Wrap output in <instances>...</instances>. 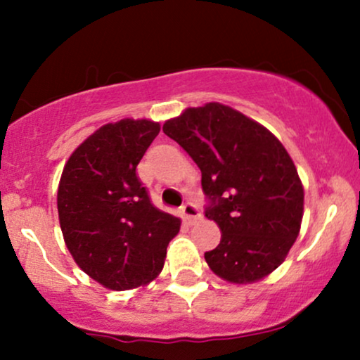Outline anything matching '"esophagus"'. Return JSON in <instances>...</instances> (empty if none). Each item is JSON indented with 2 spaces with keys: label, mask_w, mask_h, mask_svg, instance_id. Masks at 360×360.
I'll use <instances>...</instances> for the list:
<instances>
[{
  "label": "esophagus",
  "mask_w": 360,
  "mask_h": 360,
  "mask_svg": "<svg viewBox=\"0 0 360 360\" xmlns=\"http://www.w3.org/2000/svg\"><path fill=\"white\" fill-rule=\"evenodd\" d=\"M181 213H183V218L189 223V225L200 221L201 217H203V214H201V210L193 203H186L183 208H181Z\"/></svg>",
  "instance_id": "1"
}]
</instances>
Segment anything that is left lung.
Instances as JSON below:
<instances>
[{
    "label": "left lung",
    "instance_id": "1",
    "mask_svg": "<svg viewBox=\"0 0 360 360\" xmlns=\"http://www.w3.org/2000/svg\"><path fill=\"white\" fill-rule=\"evenodd\" d=\"M164 134L191 155L208 198L206 218L220 226L205 252L214 274L247 284L278 269L300 233L303 184L274 135L240 111L206 103L164 123Z\"/></svg>",
    "mask_w": 360,
    "mask_h": 360
}]
</instances>
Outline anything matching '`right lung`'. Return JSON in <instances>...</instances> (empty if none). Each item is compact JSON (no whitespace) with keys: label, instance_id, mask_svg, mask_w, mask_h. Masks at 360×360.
I'll return each instance as SVG.
<instances>
[{"label":"right lung","instance_id":"add662e5","mask_svg":"<svg viewBox=\"0 0 360 360\" xmlns=\"http://www.w3.org/2000/svg\"><path fill=\"white\" fill-rule=\"evenodd\" d=\"M160 131L150 120L98 128L62 171L57 210L65 245L89 278L115 291L160 274L181 220L150 203L137 166Z\"/></svg>","mask_w":360,"mask_h":360}]
</instances>
